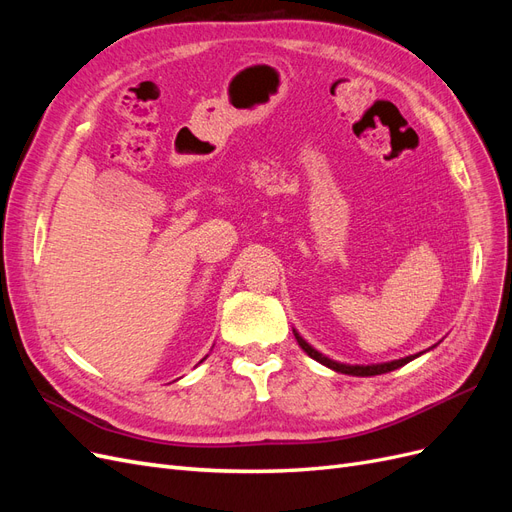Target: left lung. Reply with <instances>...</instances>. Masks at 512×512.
<instances>
[{
  "label": "left lung",
  "instance_id": "left-lung-1",
  "mask_svg": "<svg viewBox=\"0 0 512 512\" xmlns=\"http://www.w3.org/2000/svg\"><path fill=\"white\" fill-rule=\"evenodd\" d=\"M292 333H294V339H297V342H299V346L303 348V352H305L307 356H312V359H314V361H318L320 365H324V367H329V369L337 371V374L361 376V378H367V376H380V374H389V371L399 369V367H404L406 363L414 361L416 356H421V354H425V352H427V350H425V352H418V354H410V356H404V359H395V361H389V363L350 365V363H339V361H333V359H329L327 354L318 352L312 344H307V342H305V339L299 335V331H297V329H292Z\"/></svg>",
  "mask_w": 512,
  "mask_h": 512
}]
</instances>
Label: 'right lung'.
<instances>
[{
  "instance_id": "obj_1",
  "label": "right lung",
  "mask_w": 512,
  "mask_h": 512,
  "mask_svg": "<svg viewBox=\"0 0 512 512\" xmlns=\"http://www.w3.org/2000/svg\"><path fill=\"white\" fill-rule=\"evenodd\" d=\"M205 359H207V356H205ZM205 359H203V361H205ZM203 361H200V363H203Z\"/></svg>"
}]
</instances>
